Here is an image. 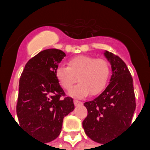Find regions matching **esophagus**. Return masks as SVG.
<instances>
[{"label":"esophagus","mask_w":150,"mask_h":150,"mask_svg":"<svg viewBox=\"0 0 150 150\" xmlns=\"http://www.w3.org/2000/svg\"><path fill=\"white\" fill-rule=\"evenodd\" d=\"M74 104H75V106H78V105H80L82 104V102L79 100H74Z\"/></svg>","instance_id":"obj_1"}]
</instances>
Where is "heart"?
Here are the masks:
<instances>
[{
    "instance_id": "b5f03b06",
    "label": "heart",
    "mask_w": 150,
    "mask_h": 150,
    "mask_svg": "<svg viewBox=\"0 0 150 150\" xmlns=\"http://www.w3.org/2000/svg\"><path fill=\"white\" fill-rule=\"evenodd\" d=\"M109 75L110 65L107 60L90 55L73 57L68 60L67 66L60 65L55 70L56 79L65 90L71 88L78 77L79 83L69 92L76 97L100 93L107 84Z\"/></svg>"
}]
</instances>
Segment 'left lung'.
Segmentation results:
<instances>
[{
  "label": "left lung",
  "instance_id": "obj_1",
  "mask_svg": "<svg viewBox=\"0 0 150 150\" xmlns=\"http://www.w3.org/2000/svg\"><path fill=\"white\" fill-rule=\"evenodd\" d=\"M104 55L112 66L110 82L97 97L85 102L88 116L83 121L88 137L104 145L131 124L136 108L132 78L127 66L113 53L106 50Z\"/></svg>",
  "mask_w": 150,
  "mask_h": 150
}]
</instances>
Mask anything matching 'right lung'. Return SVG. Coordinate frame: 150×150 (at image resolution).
Returning <instances> with one entry per match:
<instances>
[{
  "mask_svg": "<svg viewBox=\"0 0 150 150\" xmlns=\"http://www.w3.org/2000/svg\"><path fill=\"white\" fill-rule=\"evenodd\" d=\"M66 54L42 50L27 62L19 80L17 115L20 125L39 141L52 142L61 132L63 118L75 108L55 76Z\"/></svg>",
  "mask_w": 150,
  "mask_h": 150,
  "instance_id": "obj_1",
  "label": "right lung"
}]
</instances>
